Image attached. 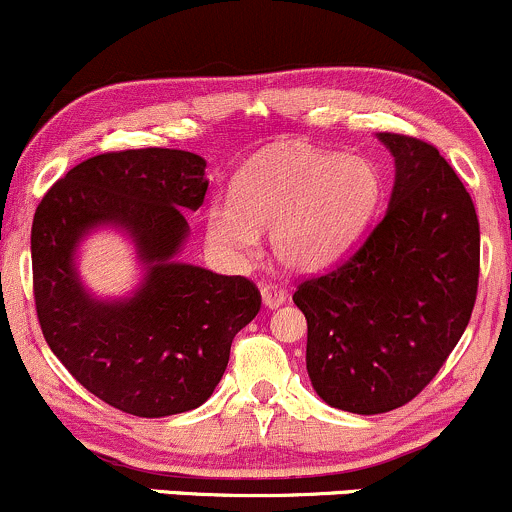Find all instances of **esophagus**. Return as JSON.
Returning <instances> with one entry per match:
<instances>
[{"label":"esophagus","mask_w":512,"mask_h":512,"mask_svg":"<svg viewBox=\"0 0 512 512\" xmlns=\"http://www.w3.org/2000/svg\"><path fill=\"white\" fill-rule=\"evenodd\" d=\"M261 298L268 310H276V307H280L285 300H288V293H285L283 288H278V285H263Z\"/></svg>","instance_id":"obj_1"}]
</instances>
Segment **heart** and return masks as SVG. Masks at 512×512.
I'll use <instances>...</instances> for the list:
<instances>
[{"label":"heart","mask_w":512,"mask_h":512,"mask_svg":"<svg viewBox=\"0 0 512 512\" xmlns=\"http://www.w3.org/2000/svg\"><path fill=\"white\" fill-rule=\"evenodd\" d=\"M381 190V170L366 156L280 144L236 175L232 202H212L207 232L241 254L258 244L256 232H271L280 266L322 271L366 232Z\"/></svg>","instance_id":"obj_1"}]
</instances>
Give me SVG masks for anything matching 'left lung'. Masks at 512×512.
Segmentation results:
<instances>
[{
    "label": "left lung",
    "mask_w": 512,
    "mask_h": 512,
    "mask_svg": "<svg viewBox=\"0 0 512 512\" xmlns=\"http://www.w3.org/2000/svg\"><path fill=\"white\" fill-rule=\"evenodd\" d=\"M395 183L364 244L293 300L307 320V373L332 408L378 415L437 376L471 320L481 232L471 195L432 144L383 131Z\"/></svg>",
    "instance_id": "left-lung-1"
}]
</instances>
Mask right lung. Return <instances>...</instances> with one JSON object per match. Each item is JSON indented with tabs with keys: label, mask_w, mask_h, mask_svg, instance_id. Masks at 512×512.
Instances as JSON below:
<instances>
[{
	"label": "right lung",
	"mask_w": 512,
	"mask_h": 512,
	"mask_svg": "<svg viewBox=\"0 0 512 512\" xmlns=\"http://www.w3.org/2000/svg\"><path fill=\"white\" fill-rule=\"evenodd\" d=\"M205 158L178 148L100 153L65 173L31 227L43 337L75 381L112 408L166 417L200 408L229 364L239 329L261 310L249 278L178 261L210 180ZM97 226L135 241L145 280L122 301L81 285L74 251Z\"/></svg>",
	"instance_id": "add662e5"
}]
</instances>
